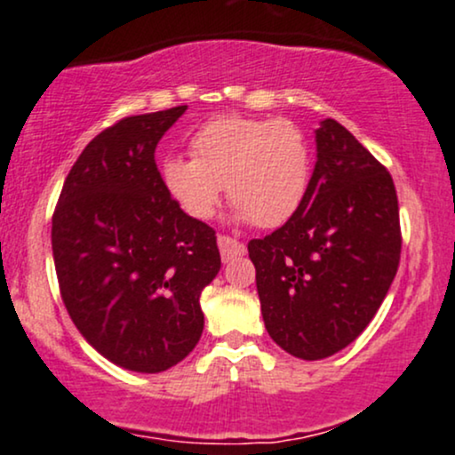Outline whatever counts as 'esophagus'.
<instances>
[{"instance_id": "esophagus-1", "label": "esophagus", "mask_w": 455, "mask_h": 455, "mask_svg": "<svg viewBox=\"0 0 455 455\" xmlns=\"http://www.w3.org/2000/svg\"><path fill=\"white\" fill-rule=\"evenodd\" d=\"M218 248H220L224 263H228V260L235 257H243L245 254V245L242 242H237V239L227 237V235H218Z\"/></svg>"}]
</instances>
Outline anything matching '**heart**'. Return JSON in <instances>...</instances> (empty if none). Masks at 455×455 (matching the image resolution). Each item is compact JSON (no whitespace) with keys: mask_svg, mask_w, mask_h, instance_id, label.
Listing matches in <instances>:
<instances>
[{"mask_svg":"<svg viewBox=\"0 0 455 455\" xmlns=\"http://www.w3.org/2000/svg\"><path fill=\"white\" fill-rule=\"evenodd\" d=\"M190 154L162 160L160 180L195 220H210L227 186L235 220L275 228L295 216L310 188L312 149L291 119L218 117L192 137Z\"/></svg>","mask_w":455,"mask_h":455,"instance_id":"heart-1","label":"heart"}]
</instances>
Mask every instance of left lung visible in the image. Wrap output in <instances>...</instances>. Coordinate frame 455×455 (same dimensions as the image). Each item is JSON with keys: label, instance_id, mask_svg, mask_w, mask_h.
Listing matches in <instances>:
<instances>
[{"label": "left lung", "instance_id": "obj_1", "mask_svg": "<svg viewBox=\"0 0 455 455\" xmlns=\"http://www.w3.org/2000/svg\"><path fill=\"white\" fill-rule=\"evenodd\" d=\"M316 164L299 210L248 243L271 340L316 362L368 327L400 263V213L391 175L340 126L315 130Z\"/></svg>", "mask_w": 455, "mask_h": 455}]
</instances>
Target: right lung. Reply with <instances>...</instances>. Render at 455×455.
I'll use <instances>...</instances> for the list:
<instances>
[{
	"mask_svg": "<svg viewBox=\"0 0 455 455\" xmlns=\"http://www.w3.org/2000/svg\"><path fill=\"white\" fill-rule=\"evenodd\" d=\"M188 107L107 128L68 173L53 259L68 315L102 357L132 372L180 363L205 325L201 293L220 271L216 231L166 195L156 148Z\"/></svg>",
	"mask_w": 455,
	"mask_h": 455,
	"instance_id": "add662e5",
	"label": "right lung"
}]
</instances>
